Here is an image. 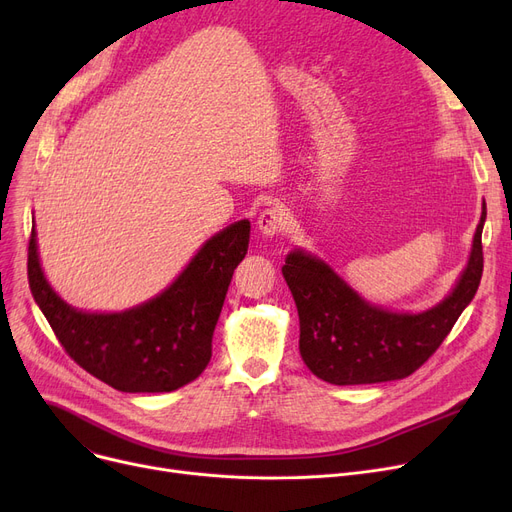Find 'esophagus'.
<instances>
[{"mask_svg": "<svg viewBox=\"0 0 512 512\" xmlns=\"http://www.w3.org/2000/svg\"><path fill=\"white\" fill-rule=\"evenodd\" d=\"M286 220H288L286 211L280 205H272V207L261 211V215L257 218V228L263 236L274 238L286 230V226H288Z\"/></svg>", "mask_w": 512, "mask_h": 512, "instance_id": "34e87169", "label": "esophagus"}]
</instances>
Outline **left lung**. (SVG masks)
Masks as SVG:
<instances>
[{"label":"left lung","mask_w":512,"mask_h":512,"mask_svg":"<svg viewBox=\"0 0 512 512\" xmlns=\"http://www.w3.org/2000/svg\"><path fill=\"white\" fill-rule=\"evenodd\" d=\"M486 203L473 236L463 276L448 297L423 313H392L361 299L321 259L292 251L282 267L297 303L305 365L319 380L336 386L402 380L432 357L456 319L473 301L481 272V230Z\"/></svg>","instance_id":"left-lung-1"}]
</instances>
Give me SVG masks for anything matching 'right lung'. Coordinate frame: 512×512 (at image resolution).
<instances>
[{"instance_id": "1", "label": "right lung", "mask_w": 512, "mask_h": 512, "mask_svg": "<svg viewBox=\"0 0 512 512\" xmlns=\"http://www.w3.org/2000/svg\"><path fill=\"white\" fill-rule=\"evenodd\" d=\"M249 236V220H240L211 236L159 297L122 313H85L47 284L33 226L29 286L64 351L97 380L120 392H172L197 380L211 359L213 330Z\"/></svg>"}]
</instances>
